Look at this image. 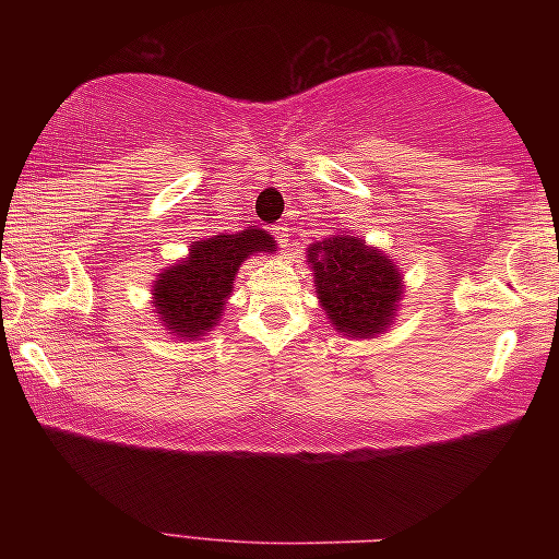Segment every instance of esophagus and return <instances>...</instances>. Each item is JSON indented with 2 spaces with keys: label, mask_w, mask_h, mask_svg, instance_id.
I'll use <instances>...</instances> for the list:
<instances>
[{
  "label": "esophagus",
  "mask_w": 559,
  "mask_h": 559,
  "mask_svg": "<svg viewBox=\"0 0 559 559\" xmlns=\"http://www.w3.org/2000/svg\"><path fill=\"white\" fill-rule=\"evenodd\" d=\"M273 236L281 247H288V243H292V228H288V223H278V226L273 228Z\"/></svg>",
  "instance_id": "esophagus-1"
}]
</instances>
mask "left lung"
<instances>
[{"label": "left lung", "instance_id": "1", "mask_svg": "<svg viewBox=\"0 0 559 559\" xmlns=\"http://www.w3.org/2000/svg\"><path fill=\"white\" fill-rule=\"evenodd\" d=\"M307 252L318 297L336 331L365 338L386 329L402 294L394 262L352 236H333L312 243Z\"/></svg>", "mask_w": 559, "mask_h": 559}]
</instances>
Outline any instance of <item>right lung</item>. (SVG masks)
Instances as JSON below:
<instances>
[{
	"mask_svg": "<svg viewBox=\"0 0 559 559\" xmlns=\"http://www.w3.org/2000/svg\"><path fill=\"white\" fill-rule=\"evenodd\" d=\"M275 241L260 228L243 234L215 236L191 243L189 260L159 275L155 301L163 323L178 336L194 338L210 331L221 318L223 301L234 286V275L252 252H273Z\"/></svg>",
	"mask_w": 559,
	"mask_h": 559,
	"instance_id": "obj_1",
	"label": "right lung"
}]
</instances>
